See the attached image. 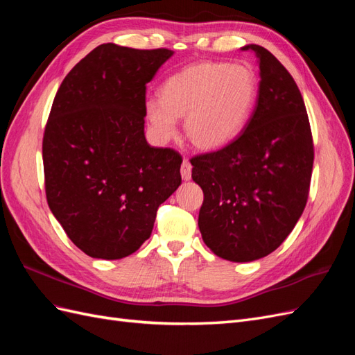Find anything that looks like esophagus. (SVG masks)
Here are the masks:
<instances>
[{"label": "esophagus", "mask_w": 355, "mask_h": 355, "mask_svg": "<svg viewBox=\"0 0 355 355\" xmlns=\"http://www.w3.org/2000/svg\"><path fill=\"white\" fill-rule=\"evenodd\" d=\"M191 173H192V166L188 159H184V163L180 166V175L184 180H189L191 179Z\"/></svg>", "instance_id": "esophagus-1"}]
</instances>
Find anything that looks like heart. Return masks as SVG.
Returning a JSON list of instances; mask_svg holds the SVG:
<instances>
[{
	"label": "heart",
	"mask_w": 355,
	"mask_h": 355,
	"mask_svg": "<svg viewBox=\"0 0 355 355\" xmlns=\"http://www.w3.org/2000/svg\"><path fill=\"white\" fill-rule=\"evenodd\" d=\"M257 94L250 68L225 62H201L171 75L149 99L145 112L155 137L166 142L185 116V135L200 149H216L237 136Z\"/></svg>",
	"instance_id": "heart-1"
}]
</instances>
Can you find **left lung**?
Returning <instances> with one entry per match:
<instances>
[{"instance_id": "8db88e82", "label": "left lung", "mask_w": 355, "mask_h": 355, "mask_svg": "<svg viewBox=\"0 0 355 355\" xmlns=\"http://www.w3.org/2000/svg\"><path fill=\"white\" fill-rule=\"evenodd\" d=\"M241 50L259 62L254 110L227 146L191 158L192 179L204 192L202 241L231 262L261 259L287 239L305 209L314 163L308 114L293 77L266 49Z\"/></svg>"}]
</instances>
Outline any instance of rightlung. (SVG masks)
Wrapping results in <instances>:
<instances>
[{"label":"right lung","mask_w":355,"mask_h":355,"mask_svg":"<svg viewBox=\"0 0 355 355\" xmlns=\"http://www.w3.org/2000/svg\"><path fill=\"white\" fill-rule=\"evenodd\" d=\"M171 56L102 44L71 69L53 101L42 137L47 202L92 257L135 253L182 182L179 153L148 145L144 132L146 84Z\"/></svg>","instance_id":"obj_1"}]
</instances>
